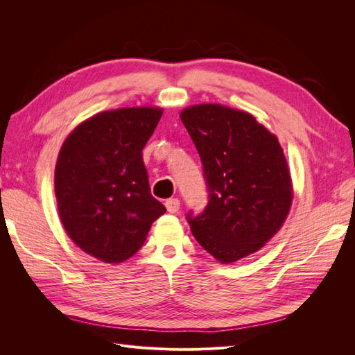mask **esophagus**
Listing matches in <instances>:
<instances>
[{
	"mask_svg": "<svg viewBox=\"0 0 355 355\" xmlns=\"http://www.w3.org/2000/svg\"><path fill=\"white\" fill-rule=\"evenodd\" d=\"M166 207L168 213H176L180 209V201L178 198H168L166 201Z\"/></svg>",
	"mask_w": 355,
	"mask_h": 355,
	"instance_id": "obj_1",
	"label": "esophagus"
}]
</instances>
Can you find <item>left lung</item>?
<instances>
[{"label": "left lung", "mask_w": 355, "mask_h": 355, "mask_svg": "<svg viewBox=\"0 0 355 355\" xmlns=\"http://www.w3.org/2000/svg\"><path fill=\"white\" fill-rule=\"evenodd\" d=\"M202 163L209 202L187 220L204 250L222 263L249 256L282 228L292 179L278 139L254 116L206 103L180 112Z\"/></svg>", "instance_id": "1"}]
</instances>
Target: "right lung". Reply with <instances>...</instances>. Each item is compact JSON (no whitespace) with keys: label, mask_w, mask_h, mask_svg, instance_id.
<instances>
[{"label":"right lung","mask_w":355,"mask_h":355,"mask_svg":"<svg viewBox=\"0 0 355 355\" xmlns=\"http://www.w3.org/2000/svg\"><path fill=\"white\" fill-rule=\"evenodd\" d=\"M161 115L153 106L101 112L60 148L55 170L60 220L69 239L102 262L133 256L166 213L151 196L142 159Z\"/></svg>","instance_id":"right-lung-1"}]
</instances>
